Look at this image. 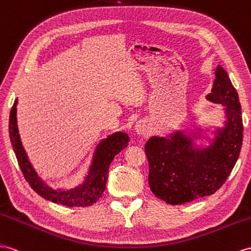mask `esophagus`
<instances>
[{
	"instance_id": "esophagus-1",
	"label": "esophagus",
	"mask_w": 251,
	"mask_h": 251,
	"mask_svg": "<svg viewBox=\"0 0 251 251\" xmlns=\"http://www.w3.org/2000/svg\"><path fill=\"white\" fill-rule=\"evenodd\" d=\"M134 130H136L137 133H139V134H145L146 133V126L143 122H138L136 126H134Z\"/></svg>"
}]
</instances>
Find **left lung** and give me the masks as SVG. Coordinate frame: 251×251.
<instances>
[{
	"instance_id": "left-lung-1",
	"label": "left lung",
	"mask_w": 251,
	"mask_h": 251,
	"mask_svg": "<svg viewBox=\"0 0 251 251\" xmlns=\"http://www.w3.org/2000/svg\"><path fill=\"white\" fill-rule=\"evenodd\" d=\"M207 100L225 106L227 119L211 145L195 149L192 137L181 131L172 133L170 139L151 137L145 144L151 190L166 203H188L213 194L226 182L239 159L244 130L241 104L221 66L215 70Z\"/></svg>"
}]
</instances>
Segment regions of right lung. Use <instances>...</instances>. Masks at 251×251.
<instances>
[{
    "mask_svg": "<svg viewBox=\"0 0 251 251\" xmlns=\"http://www.w3.org/2000/svg\"><path fill=\"white\" fill-rule=\"evenodd\" d=\"M17 102L18 100H15L9 115V137L19 166L25 180L28 182L31 189L48 201L67 205V207H87L96 202L106 189L109 166L112 160L122 150L128 146V142H129L128 134L121 131L114 132L101 141L96 147L93 161L90 166L86 180L79 187L71 190H56L49 187L38 177L37 173L28 161L18 131Z\"/></svg>",
    "mask_w": 251,
    "mask_h": 251,
    "instance_id": "right-lung-1",
    "label": "right lung"
}]
</instances>
